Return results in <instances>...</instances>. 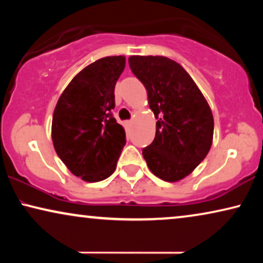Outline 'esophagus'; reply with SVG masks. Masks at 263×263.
I'll use <instances>...</instances> for the list:
<instances>
[{
	"label": "esophagus",
	"instance_id": "34e87169",
	"mask_svg": "<svg viewBox=\"0 0 263 263\" xmlns=\"http://www.w3.org/2000/svg\"><path fill=\"white\" fill-rule=\"evenodd\" d=\"M124 125H125V128H130V125H132V121H127V122H124Z\"/></svg>",
	"mask_w": 263,
	"mask_h": 263
}]
</instances>
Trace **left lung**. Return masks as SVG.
I'll use <instances>...</instances> for the list:
<instances>
[{"label":"left lung","mask_w":263,"mask_h":263,"mask_svg":"<svg viewBox=\"0 0 263 263\" xmlns=\"http://www.w3.org/2000/svg\"><path fill=\"white\" fill-rule=\"evenodd\" d=\"M157 118L156 138L142 149L147 166L166 182L181 181L210 152L214 120L207 100L181 64L164 56H130Z\"/></svg>","instance_id":"obj_1"}]
</instances>
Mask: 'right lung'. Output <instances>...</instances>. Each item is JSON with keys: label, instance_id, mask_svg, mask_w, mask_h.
<instances>
[{"label": "right lung", "instance_id": "right-lung-1", "mask_svg": "<svg viewBox=\"0 0 263 263\" xmlns=\"http://www.w3.org/2000/svg\"><path fill=\"white\" fill-rule=\"evenodd\" d=\"M124 56L103 57L69 82L52 116L51 138L60 159L86 182L103 181L116 170L125 132L112 117L115 86Z\"/></svg>", "mask_w": 263, "mask_h": 263}]
</instances>
